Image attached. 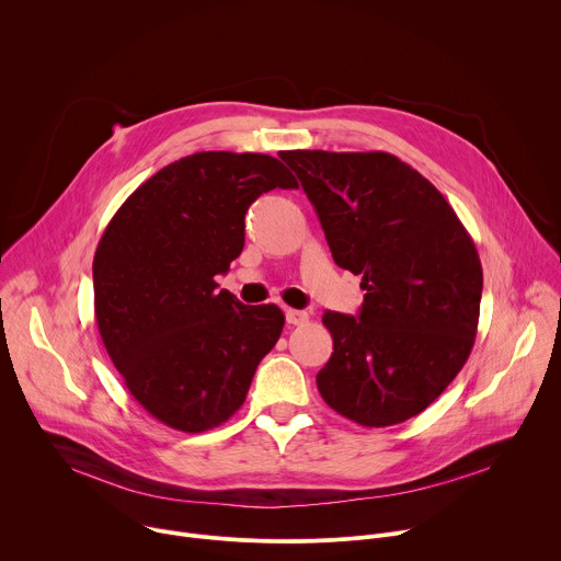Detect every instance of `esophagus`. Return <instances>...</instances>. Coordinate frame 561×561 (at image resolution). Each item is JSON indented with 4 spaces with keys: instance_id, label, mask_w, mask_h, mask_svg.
<instances>
[{
    "instance_id": "esophagus-1",
    "label": "esophagus",
    "mask_w": 561,
    "mask_h": 561,
    "mask_svg": "<svg viewBox=\"0 0 561 561\" xmlns=\"http://www.w3.org/2000/svg\"><path fill=\"white\" fill-rule=\"evenodd\" d=\"M286 322L290 327H301L308 322V312L306 310H297V308H286Z\"/></svg>"
}]
</instances>
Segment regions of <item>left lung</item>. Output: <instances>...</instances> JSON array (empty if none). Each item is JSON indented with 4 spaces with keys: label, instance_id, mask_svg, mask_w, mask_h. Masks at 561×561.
<instances>
[{
    "label": "left lung",
    "instance_id": "obj_1",
    "mask_svg": "<svg viewBox=\"0 0 561 561\" xmlns=\"http://www.w3.org/2000/svg\"><path fill=\"white\" fill-rule=\"evenodd\" d=\"M340 268L362 277L357 317L327 310L333 355L324 402L362 426L428 409L466 364L482 301V262L444 195L390 152L284 150Z\"/></svg>",
    "mask_w": 561,
    "mask_h": 561
}]
</instances>
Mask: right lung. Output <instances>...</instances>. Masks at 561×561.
Here are the masks:
<instances>
[{
	"label": "right lung",
	"instance_id": "right-lung-1",
	"mask_svg": "<svg viewBox=\"0 0 561 561\" xmlns=\"http://www.w3.org/2000/svg\"><path fill=\"white\" fill-rule=\"evenodd\" d=\"M297 188L279 159L208 150L146 180L106 226L93 262L102 342L137 402L162 424L204 433L242 409L284 312L217 290L244 249L249 206Z\"/></svg>",
	"mask_w": 561,
	"mask_h": 561
}]
</instances>
